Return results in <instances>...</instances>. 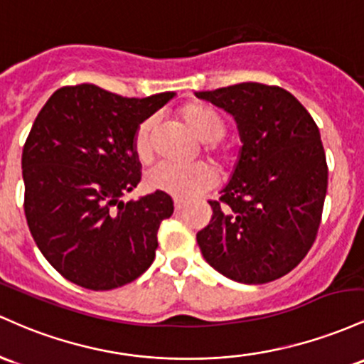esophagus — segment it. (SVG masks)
<instances>
[{
	"label": "esophagus",
	"instance_id": "obj_1",
	"mask_svg": "<svg viewBox=\"0 0 364 364\" xmlns=\"http://www.w3.org/2000/svg\"><path fill=\"white\" fill-rule=\"evenodd\" d=\"M173 206H175V211H182L183 208H186V203H183L182 199H175Z\"/></svg>",
	"mask_w": 364,
	"mask_h": 364
}]
</instances>
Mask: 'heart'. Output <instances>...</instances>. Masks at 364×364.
Masks as SVG:
<instances>
[{
    "label": "heart",
    "mask_w": 364,
    "mask_h": 364,
    "mask_svg": "<svg viewBox=\"0 0 364 364\" xmlns=\"http://www.w3.org/2000/svg\"><path fill=\"white\" fill-rule=\"evenodd\" d=\"M182 118L196 134L199 141L208 142L206 149L213 153L220 161L230 160V149L220 148V139L225 134V125L213 109L203 105H191L182 109ZM153 132L154 118L142 122L136 130L134 137V151L141 161H148L153 154ZM144 183L149 191L165 193L173 198L189 199L194 196L211 189L216 183V171L208 163H194L189 166L173 165V163L161 161L156 166L148 170Z\"/></svg>",
    "instance_id": "1"
}]
</instances>
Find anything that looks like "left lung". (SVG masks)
I'll return each instance as SVG.
<instances>
[{"mask_svg": "<svg viewBox=\"0 0 364 364\" xmlns=\"http://www.w3.org/2000/svg\"><path fill=\"white\" fill-rule=\"evenodd\" d=\"M196 97L234 117L242 148L210 225L198 232L204 259L242 284L287 275L316 239L328 183L320 130L291 92L242 82Z\"/></svg>", "mask_w": 364, "mask_h": 364, "instance_id": "8db88e82", "label": "left lung"}]
</instances>
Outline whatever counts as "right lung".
Wrapping results in <instances>:
<instances>
[{
    "label": "right lung",
    "mask_w": 364,
    "mask_h": 364,
    "mask_svg": "<svg viewBox=\"0 0 364 364\" xmlns=\"http://www.w3.org/2000/svg\"><path fill=\"white\" fill-rule=\"evenodd\" d=\"M175 92L124 97L94 84L53 92L22 153L26 218L39 251L65 279L109 291L154 261L168 194L122 201L141 182L136 130Z\"/></svg>",
    "instance_id": "1"
}]
</instances>
